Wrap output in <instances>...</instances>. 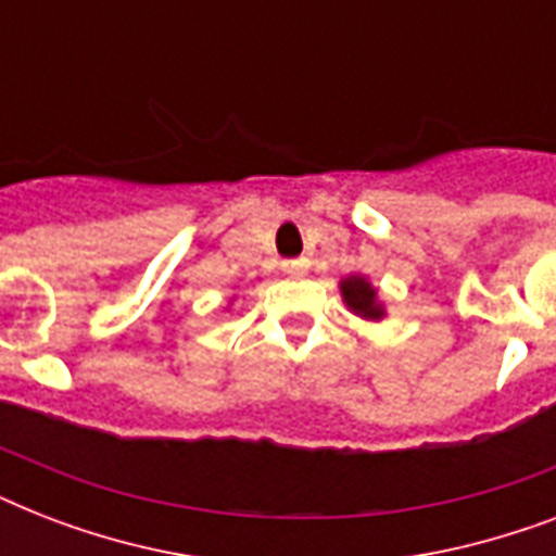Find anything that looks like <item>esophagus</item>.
Listing matches in <instances>:
<instances>
[{
  "label": "esophagus",
  "mask_w": 556,
  "mask_h": 556,
  "mask_svg": "<svg viewBox=\"0 0 556 556\" xmlns=\"http://www.w3.org/2000/svg\"><path fill=\"white\" fill-rule=\"evenodd\" d=\"M308 265H312L308 260H286L282 262V270H286V274H305Z\"/></svg>",
  "instance_id": "obj_1"
}]
</instances>
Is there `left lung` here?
Masks as SVG:
<instances>
[{
    "label": "left lung",
    "instance_id": "obj_1",
    "mask_svg": "<svg viewBox=\"0 0 556 556\" xmlns=\"http://www.w3.org/2000/svg\"><path fill=\"white\" fill-rule=\"evenodd\" d=\"M340 300L349 312L361 317L364 323L387 320V303L380 300L378 288L371 286V279L364 274H352V277L340 279Z\"/></svg>",
    "mask_w": 556,
    "mask_h": 556
}]
</instances>
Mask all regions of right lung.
<instances>
[{
	"mask_svg": "<svg viewBox=\"0 0 556 556\" xmlns=\"http://www.w3.org/2000/svg\"><path fill=\"white\" fill-rule=\"evenodd\" d=\"M230 305H233V300H230ZM230 305H227V308H230Z\"/></svg>",
	"mask_w": 556,
	"mask_h": 556,
	"instance_id": "1",
	"label": "right lung"
}]
</instances>
